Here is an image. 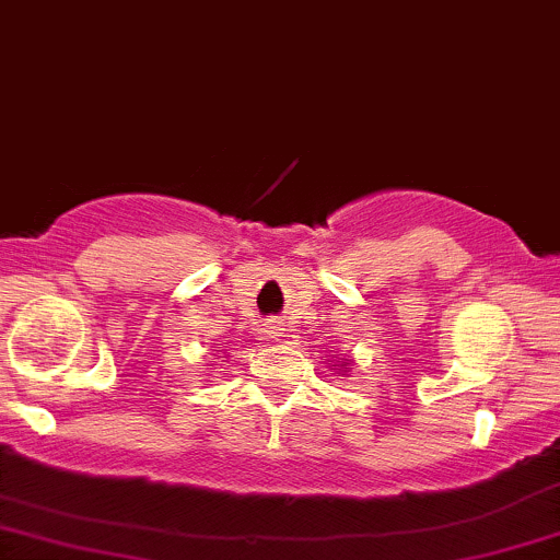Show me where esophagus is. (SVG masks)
<instances>
[{"label":"esophagus","instance_id":"1","mask_svg":"<svg viewBox=\"0 0 560 560\" xmlns=\"http://www.w3.org/2000/svg\"><path fill=\"white\" fill-rule=\"evenodd\" d=\"M265 332H267L269 340H280V337H285V327H282L280 322L269 319V322H267V327H265Z\"/></svg>","mask_w":560,"mask_h":560}]
</instances>
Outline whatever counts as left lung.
<instances>
[{"mask_svg":"<svg viewBox=\"0 0 560 560\" xmlns=\"http://www.w3.org/2000/svg\"><path fill=\"white\" fill-rule=\"evenodd\" d=\"M337 365H340V371H342L348 363H345V358H340V361H337ZM342 376H345V374H342Z\"/></svg>","mask_w":560,"mask_h":560,"instance_id":"left-lung-1","label":"left lung"}]
</instances>
